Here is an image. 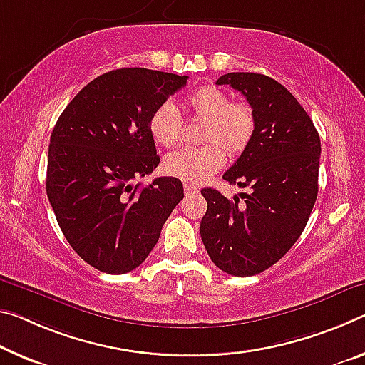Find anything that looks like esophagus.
<instances>
[{"instance_id": "34e87169", "label": "esophagus", "mask_w": 365, "mask_h": 365, "mask_svg": "<svg viewBox=\"0 0 365 365\" xmlns=\"http://www.w3.org/2000/svg\"><path fill=\"white\" fill-rule=\"evenodd\" d=\"M183 190H185V193H187V195H196V193H198V188H196L195 185L185 183L183 185Z\"/></svg>"}]
</instances>
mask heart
<instances>
[{
  "mask_svg": "<svg viewBox=\"0 0 365 365\" xmlns=\"http://www.w3.org/2000/svg\"><path fill=\"white\" fill-rule=\"evenodd\" d=\"M187 106L193 118L203 121L198 149H182L167 155L162 169L167 175L180 178L185 183L201 185L222 169L224 151L239 155L250 146L257 130L255 110L244 101L232 102L227 92L216 86H203L187 97ZM183 118L172 102H162L154 108L149 120V131L154 141L164 148H173L180 141Z\"/></svg>",
  "mask_w": 365,
  "mask_h": 365,
  "instance_id": "heart-1",
  "label": "heart"
}]
</instances>
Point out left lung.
<instances>
[{
    "label": "left lung",
    "instance_id": "1",
    "mask_svg": "<svg viewBox=\"0 0 365 365\" xmlns=\"http://www.w3.org/2000/svg\"><path fill=\"white\" fill-rule=\"evenodd\" d=\"M247 97L255 110V136L225 182L250 187L229 201L203 188L207 211L201 240L212 263L232 276H253L286 255L304 232L318 193L320 136L314 121L284 86L258 73H227L217 79Z\"/></svg>",
    "mask_w": 365,
    "mask_h": 365
}]
</instances>
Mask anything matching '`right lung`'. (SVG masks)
<instances>
[{
  "mask_svg": "<svg viewBox=\"0 0 365 365\" xmlns=\"http://www.w3.org/2000/svg\"><path fill=\"white\" fill-rule=\"evenodd\" d=\"M188 76L108 71L81 89L50 136L47 196L73 250L108 274L138 268L183 198L175 177L133 183L159 165L149 120Z\"/></svg>",
  "mask_w": 365,
  "mask_h": 365,
  "instance_id": "1",
  "label": "right lung"
}]
</instances>
